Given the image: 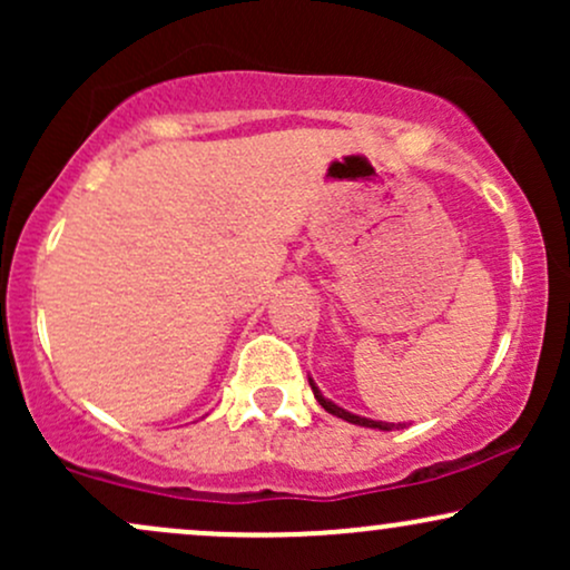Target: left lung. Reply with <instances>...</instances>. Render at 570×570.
I'll return each instance as SVG.
<instances>
[{
  "label": "left lung",
  "instance_id": "obj_1",
  "mask_svg": "<svg viewBox=\"0 0 570 570\" xmlns=\"http://www.w3.org/2000/svg\"><path fill=\"white\" fill-rule=\"evenodd\" d=\"M307 383H311V389H313V396H316V402L322 404V407H324L326 412H332V415L343 417V421H348V423H356V426H364V429H377V431H391V429L402 426V423H385V421H372V417L353 415V412L343 410V407H337V404L332 402V399H326V396L322 394V391H318V385L313 383V377H307Z\"/></svg>",
  "mask_w": 570,
  "mask_h": 570
}]
</instances>
